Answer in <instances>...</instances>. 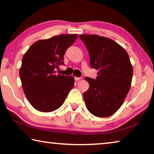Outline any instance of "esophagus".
Returning <instances> with one entry per match:
<instances>
[{
    "mask_svg": "<svg viewBox=\"0 0 154 154\" xmlns=\"http://www.w3.org/2000/svg\"><path fill=\"white\" fill-rule=\"evenodd\" d=\"M81 79H82V77H75V81H79Z\"/></svg>",
    "mask_w": 154,
    "mask_h": 154,
    "instance_id": "1",
    "label": "esophagus"
}]
</instances>
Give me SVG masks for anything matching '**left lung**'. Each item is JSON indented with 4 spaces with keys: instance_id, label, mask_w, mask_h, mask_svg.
I'll use <instances>...</instances> for the list:
<instances>
[{
    "instance_id": "obj_1",
    "label": "left lung",
    "mask_w": 154,
    "mask_h": 154,
    "mask_svg": "<svg viewBox=\"0 0 154 154\" xmlns=\"http://www.w3.org/2000/svg\"><path fill=\"white\" fill-rule=\"evenodd\" d=\"M88 49L90 66L98 70L96 79L85 77V106L98 118L111 116L123 105L131 87L133 69L127 51L116 41L97 35H80Z\"/></svg>"
}]
</instances>
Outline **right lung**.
Returning <instances> with one entry per match:
<instances>
[{
    "label": "right lung",
    "instance_id": "1",
    "mask_svg": "<svg viewBox=\"0 0 154 154\" xmlns=\"http://www.w3.org/2000/svg\"><path fill=\"white\" fill-rule=\"evenodd\" d=\"M77 34H66L36 41L24 54L20 77L28 102L36 110L51 112L60 107L74 86L72 76L56 74L64 64L66 49L77 39Z\"/></svg>",
    "mask_w": 154,
    "mask_h": 154
}]
</instances>
